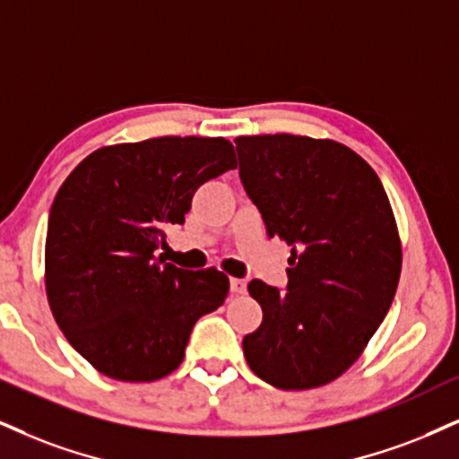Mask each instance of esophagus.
<instances>
[{
  "mask_svg": "<svg viewBox=\"0 0 459 459\" xmlns=\"http://www.w3.org/2000/svg\"><path fill=\"white\" fill-rule=\"evenodd\" d=\"M230 287H231V293H245L247 291V281L245 279H231Z\"/></svg>",
  "mask_w": 459,
  "mask_h": 459,
  "instance_id": "obj_1",
  "label": "esophagus"
}]
</instances>
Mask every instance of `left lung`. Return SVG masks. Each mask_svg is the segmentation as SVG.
Wrapping results in <instances>:
<instances>
[{"label":"left lung","instance_id":"left-lung-1","mask_svg":"<svg viewBox=\"0 0 459 459\" xmlns=\"http://www.w3.org/2000/svg\"><path fill=\"white\" fill-rule=\"evenodd\" d=\"M234 143L265 231L291 247L287 291L248 282L264 321L242 341L247 364L279 389L327 385L364 353L398 290L392 204L375 169L336 140L265 134Z\"/></svg>","mask_w":459,"mask_h":459}]
</instances>
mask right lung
Instances as JSON below:
<instances>
[{
    "label": "right lung",
    "mask_w": 459,
    "mask_h": 459,
    "mask_svg": "<svg viewBox=\"0 0 459 459\" xmlns=\"http://www.w3.org/2000/svg\"><path fill=\"white\" fill-rule=\"evenodd\" d=\"M236 168L225 138L161 135L101 146L56 191L44 282L67 342L101 375L149 383L180 366L202 315L230 279L155 257L168 225H183L197 186Z\"/></svg>",
    "instance_id": "1"
}]
</instances>
